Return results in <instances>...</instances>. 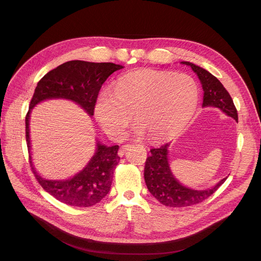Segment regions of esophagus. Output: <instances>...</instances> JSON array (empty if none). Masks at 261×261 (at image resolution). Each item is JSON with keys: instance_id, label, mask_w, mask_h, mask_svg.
I'll return each mask as SVG.
<instances>
[{"instance_id": "34e87169", "label": "esophagus", "mask_w": 261, "mask_h": 261, "mask_svg": "<svg viewBox=\"0 0 261 261\" xmlns=\"http://www.w3.org/2000/svg\"><path fill=\"white\" fill-rule=\"evenodd\" d=\"M130 147H131V145H130V144H127V145H122V146L120 147V149L118 150V155H119V156H122L123 154H125L126 150H128Z\"/></svg>"}]
</instances>
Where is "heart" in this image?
<instances>
[{
	"label": "heart",
	"mask_w": 261,
	"mask_h": 261,
	"mask_svg": "<svg viewBox=\"0 0 261 261\" xmlns=\"http://www.w3.org/2000/svg\"><path fill=\"white\" fill-rule=\"evenodd\" d=\"M199 98L196 80L184 73L141 70L118 79L115 90H103L94 113L109 135L119 138L130 126L133 113L153 140L174 136L193 114Z\"/></svg>",
	"instance_id": "1"
}]
</instances>
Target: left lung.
Listing matches in <instances>:
<instances>
[{"mask_svg":"<svg viewBox=\"0 0 261 261\" xmlns=\"http://www.w3.org/2000/svg\"><path fill=\"white\" fill-rule=\"evenodd\" d=\"M183 64L189 65L198 75L204 91L203 107H216L227 116L238 120L237 109L229 93L214 75L204 68L183 61ZM169 144L162 145L159 148L150 149V154L145 163L144 176L148 190L160 203L169 207L191 206L211 197L220 187L227 176L210 189L196 190L183 186L173 176L168 163Z\"/></svg>","mask_w":261,"mask_h":261,"instance_id":"obj_1","label":"left lung"}]
</instances>
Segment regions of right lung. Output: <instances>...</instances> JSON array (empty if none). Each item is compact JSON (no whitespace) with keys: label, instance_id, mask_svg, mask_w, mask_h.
Wrapping results in <instances>:
<instances>
[{"label":"right lung","instance_id":"obj_1","mask_svg":"<svg viewBox=\"0 0 261 261\" xmlns=\"http://www.w3.org/2000/svg\"><path fill=\"white\" fill-rule=\"evenodd\" d=\"M123 66L111 62L67 61L49 71L40 79L25 117L26 143L31 150L30 114L39 102L51 98L70 99L92 116L98 93L107 78ZM118 146L107 147L97 143V150L84 170L68 180H46L35 170L30 154L32 170L39 184L55 199L77 207H90L99 203L110 191L115 167L119 162ZM31 153V151H30Z\"/></svg>","mask_w":261,"mask_h":261}]
</instances>
